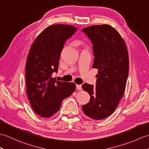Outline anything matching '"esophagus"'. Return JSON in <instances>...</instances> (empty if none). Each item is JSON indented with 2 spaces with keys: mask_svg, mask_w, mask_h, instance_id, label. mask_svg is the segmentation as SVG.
<instances>
[{
  "mask_svg": "<svg viewBox=\"0 0 149 149\" xmlns=\"http://www.w3.org/2000/svg\"><path fill=\"white\" fill-rule=\"evenodd\" d=\"M76 88H77V90H80L81 91L82 88V86L81 84H77L76 85Z\"/></svg>",
  "mask_w": 149,
  "mask_h": 149,
  "instance_id": "obj_1",
  "label": "esophagus"
}]
</instances>
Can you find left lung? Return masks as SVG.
Listing matches in <instances>:
<instances>
[{"label": "left lung", "instance_id": "1", "mask_svg": "<svg viewBox=\"0 0 149 149\" xmlns=\"http://www.w3.org/2000/svg\"><path fill=\"white\" fill-rule=\"evenodd\" d=\"M82 30L92 41L95 55L93 68L98 70L96 87L87 83L82 86L90 95V101L82 109L93 119H103L116 109L125 91L128 52L121 36L112 26L93 25Z\"/></svg>", "mask_w": 149, "mask_h": 149}]
</instances>
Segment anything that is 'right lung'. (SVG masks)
<instances>
[{
  "label": "right lung",
  "mask_w": 149,
  "mask_h": 149,
  "mask_svg": "<svg viewBox=\"0 0 149 149\" xmlns=\"http://www.w3.org/2000/svg\"><path fill=\"white\" fill-rule=\"evenodd\" d=\"M77 30L65 24L51 25L36 37L29 50L25 67L26 95L33 111L40 117L56 113L62 100L75 91V83L56 81L52 74L58 72L65 41Z\"/></svg>",
  "instance_id": "obj_1"
}]
</instances>
